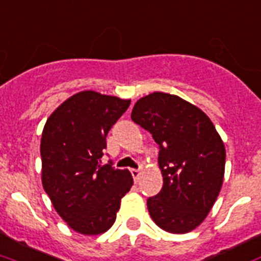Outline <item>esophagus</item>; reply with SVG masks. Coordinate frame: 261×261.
Returning a JSON list of instances; mask_svg holds the SVG:
<instances>
[{
  "instance_id": "esophagus-1",
  "label": "esophagus",
  "mask_w": 261,
  "mask_h": 261,
  "mask_svg": "<svg viewBox=\"0 0 261 261\" xmlns=\"http://www.w3.org/2000/svg\"><path fill=\"white\" fill-rule=\"evenodd\" d=\"M131 175H133V178L136 182H138V179H140V175H141V169H131Z\"/></svg>"
}]
</instances>
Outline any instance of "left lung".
<instances>
[{
    "label": "left lung",
    "mask_w": 261,
    "mask_h": 261,
    "mask_svg": "<svg viewBox=\"0 0 261 261\" xmlns=\"http://www.w3.org/2000/svg\"><path fill=\"white\" fill-rule=\"evenodd\" d=\"M131 120L159 145L163 187L146 200L150 217L167 232H190L206 219L223 185L225 148L219 133L199 108L165 92L137 101Z\"/></svg>",
    "instance_id": "8db88e82"
}]
</instances>
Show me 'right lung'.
Returning <instances> with one entry per match:
<instances>
[{
    "mask_svg": "<svg viewBox=\"0 0 261 261\" xmlns=\"http://www.w3.org/2000/svg\"><path fill=\"white\" fill-rule=\"evenodd\" d=\"M128 99L82 91L48 117L41 137L42 187L69 227L84 235L111 228L133 185L128 170L101 165L106 137Z\"/></svg>",
    "mask_w": 261,
    "mask_h": 261,
    "instance_id": "obj_1",
    "label": "right lung"
}]
</instances>
